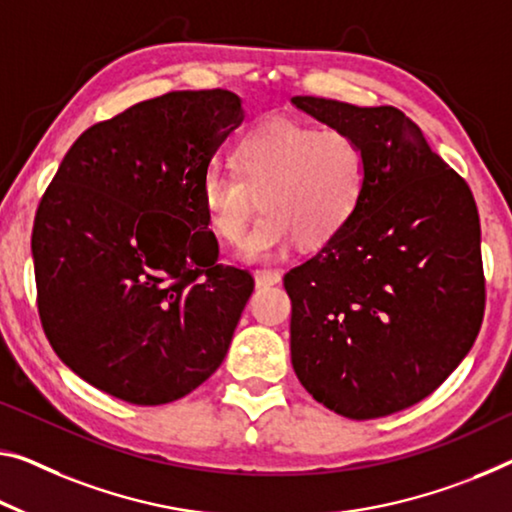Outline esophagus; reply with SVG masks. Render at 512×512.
Instances as JSON below:
<instances>
[{
  "label": "esophagus",
  "mask_w": 512,
  "mask_h": 512,
  "mask_svg": "<svg viewBox=\"0 0 512 512\" xmlns=\"http://www.w3.org/2000/svg\"><path fill=\"white\" fill-rule=\"evenodd\" d=\"M254 281H256V288H270L281 283V274L277 270H256Z\"/></svg>",
  "instance_id": "34e87169"
}]
</instances>
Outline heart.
<instances>
[{"mask_svg":"<svg viewBox=\"0 0 512 512\" xmlns=\"http://www.w3.org/2000/svg\"><path fill=\"white\" fill-rule=\"evenodd\" d=\"M233 171L212 169L201 180V208L219 240L238 245L261 199L263 217L245 256L267 261L293 242L320 249L359 212L366 192V153L341 130H318L290 119H267L247 130L231 153Z\"/></svg>","mask_w":512,"mask_h":512,"instance_id":"heart-1","label":"heart"}]
</instances>
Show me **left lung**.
I'll use <instances>...</instances> for the list:
<instances>
[{"label":"left lung","instance_id":"left-lung-1","mask_svg":"<svg viewBox=\"0 0 512 512\" xmlns=\"http://www.w3.org/2000/svg\"><path fill=\"white\" fill-rule=\"evenodd\" d=\"M366 153L352 224L286 277L290 361L313 398L377 419L430 396L474 345L485 309L481 222L469 185L396 107L295 96Z\"/></svg>","mask_w":512,"mask_h":512}]
</instances>
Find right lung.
Here are the masks:
<instances>
[{"mask_svg":"<svg viewBox=\"0 0 512 512\" xmlns=\"http://www.w3.org/2000/svg\"><path fill=\"white\" fill-rule=\"evenodd\" d=\"M245 119L231 91H174L82 132L34 219L38 313L59 359L132 405L217 371L254 279L215 265L201 180Z\"/></svg>","mask_w":512,"mask_h":512,"instance_id":"right-lung-1","label":"right lung"}]
</instances>
